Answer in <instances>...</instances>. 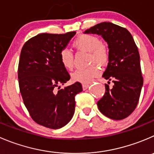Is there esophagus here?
I'll list each match as a JSON object with an SVG mask.
<instances>
[{
  "label": "esophagus",
  "instance_id": "obj_1",
  "mask_svg": "<svg viewBox=\"0 0 154 154\" xmlns=\"http://www.w3.org/2000/svg\"><path fill=\"white\" fill-rule=\"evenodd\" d=\"M82 87H83V90H86V89H87L89 87V84H83L82 85Z\"/></svg>",
  "mask_w": 154,
  "mask_h": 154
}]
</instances>
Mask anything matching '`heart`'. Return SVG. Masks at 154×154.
Here are the masks:
<instances>
[{
	"label": "heart",
	"instance_id": "b5f03b06",
	"mask_svg": "<svg viewBox=\"0 0 154 154\" xmlns=\"http://www.w3.org/2000/svg\"><path fill=\"white\" fill-rule=\"evenodd\" d=\"M73 47L78 50L89 53V64H96L105 66L109 61V50L107 46L101 43L97 36L92 34H81L73 42ZM59 60L66 70L71 71L74 68V55L68 49H63L59 53ZM100 74V71L95 65L85 69L77 70L71 74V80L78 83H89Z\"/></svg>",
	"mask_w": 154,
	"mask_h": 154
}]
</instances>
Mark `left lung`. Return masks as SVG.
Segmentation results:
<instances>
[{"label":"left lung","mask_w":154,"mask_h":154,"mask_svg":"<svg viewBox=\"0 0 154 154\" xmlns=\"http://www.w3.org/2000/svg\"><path fill=\"white\" fill-rule=\"evenodd\" d=\"M84 34L101 35L108 44L109 61L102 77L113 83L105 84V93L98 101L100 111L112 120H120L136 107L143 86L140 56L132 34L126 28L111 22H101Z\"/></svg>","instance_id":"obj_1"}]
</instances>
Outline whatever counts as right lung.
I'll return each instance as SVG.
<instances>
[{
    "mask_svg": "<svg viewBox=\"0 0 154 154\" xmlns=\"http://www.w3.org/2000/svg\"><path fill=\"white\" fill-rule=\"evenodd\" d=\"M75 34H37L21 51L18 78L24 104L36 123L50 129H60L69 123L75 110L74 97L83 91L78 82L55 90L71 78L61 64L59 53Z\"/></svg>",
    "mask_w": 154,
    "mask_h": 154,
    "instance_id": "right-lung-1",
    "label": "right lung"
}]
</instances>
